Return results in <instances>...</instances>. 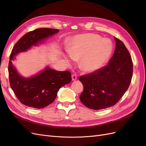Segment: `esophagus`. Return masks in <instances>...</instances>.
Here are the masks:
<instances>
[{
    "mask_svg": "<svg viewBox=\"0 0 146 146\" xmlns=\"http://www.w3.org/2000/svg\"><path fill=\"white\" fill-rule=\"evenodd\" d=\"M77 76L76 74H72V80L73 81H75L76 80H77Z\"/></svg>",
    "mask_w": 146,
    "mask_h": 146,
    "instance_id": "1",
    "label": "esophagus"
}]
</instances>
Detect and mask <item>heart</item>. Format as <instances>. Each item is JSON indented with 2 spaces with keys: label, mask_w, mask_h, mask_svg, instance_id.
<instances>
[{
  "label": "heart",
  "mask_w": 146,
  "mask_h": 146,
  "mask_svg": "<svg viewBox=\"0 0 146 146\" xmlns=\"http://www.w3.org/2000/svg\"><path fill=\"white\" fill-rule=\"evenodd\" d=\"M113 50L111 41L94 33L78 35L68 48L70 58H80V66L85 72H91L100 69L107 62ZM68 63L70 60L66 57Z\"/></svg>",
  "instance_id": "heart-1"
}]
</instances>
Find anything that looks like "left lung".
I'll list each match as a JSON object with an SVG mask.
<instances>
[{
  "instance_id": "8db88e82",
  "label": "left lung",
  "mask_w": 146,
  "mask_h": 146,
  "mask_svg": "<svg viewBox=\"0 0 146 146\" xmlns=\"http://www.w3.org/2000/svg\"><path fill=\"white\" fill-rule=\"evenodd\" d=\"M115 51L108 64L79 78L83 85L81 102L92 110L105 109L115 105L129 88L133 75L130 53L120 39L114 37Z\"/></svg>"
}]
</instances>
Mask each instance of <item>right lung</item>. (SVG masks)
<instances>
[{"instance_id":"1","label":"right lung","mask_w":146,"mask_h":146,"mask_svg":"<svg viewBox=\"0 0 146 146\" xmlns=\"http://www.w3.org/2000/svg\"><path fill=\"white\" fill-rule=\"evenodd\" d=\"M58 31L48 28L35 29L25 34L13 48L8 64L10 86L21 103L27 107L43 108L52 104L60 88L71 82V74L66 70L57 71L47 67L36 76L24 78L17 73L11 61L16 59L17 54L38 45Z\"/></svg>"}]
</instances>
